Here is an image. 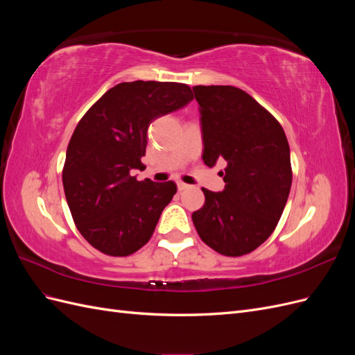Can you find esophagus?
<instances>
[{"label":"esophagus","mask_w":355,"mask_h":355,"mask_svg":"<svg viewBox=\"0 0 355 355\" xmlns=\"http://www.w3.org/2000/svg\"><path fill=\"white\" fill-rule=\"evenodd\" d=\"M189 185H187V184H184V182H178V188H179V191H184V189H187Z\"/></svg>","instance_id":"esophagus-1"}]
</instances>
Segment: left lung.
<instances>
[{
	"instance_id": "left-lung-1",
	"label": "left lung",
	"mask_w": 355,
	"mask_h": 355,
	"mask_svg": "<svg viewBox=\"0 0 355 355\" xmlns=\"http://www.w3.org/2000/svg\"><path fill=\"white\" fill-rule=\"evenodd\" d=\"M202 161L220 171L222 192L202 188L204 206L192 213L200 239L223 256H243L274 232L292 187L290 148L282 124L250 94L232 85H196Z\"/></svg>"
}]
</instances>
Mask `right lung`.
Masks as SVG:
<instances>
[{
  "label": "right lung",
  "instance_id": "obj_1",
  "mask_svg": "<svg viewBox=\"0 0 355 355\" xmlns=\"http://www.w3.org/2000/svg\"><path fill=\"white\" fill-rule=\"evenodd\" d=\"M194 99L180 83H120L75 127L62 171L63 189L83 237L108 256H128L153 237L175 182L137 180L148 127Z\"/></svg>",
  "mask_w": 355,
  "mask_h": 355
}]
</instances>
